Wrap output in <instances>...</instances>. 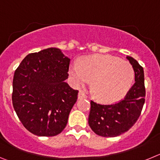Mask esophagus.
<instances>
[{"label":"esophagus","instance_id":"esophagus-1","mask_svg":"<svg viewBox=\"0 0 160 160\" xmlns=\"http://www.w3.org/2000/svg\"><path fill=\"white\" fill-rule=\"evenodd\" d=\"M78 99H82V98H87V95L82 92V91H79L78 94Z\"/></svg>","mask_w":160,"mask_h":160}]
</instances>
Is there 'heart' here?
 I'll return each instance as SVG.
<instances>
[{
    "label": "heart",
    "instance_id": "heart-1",
    "mask_svg": "<svg viewBox=\"0 0 160 160\" xmlns=\"http://www.w3.org/2000/svg\"><path fill=\"white\" fill-rule=\"evenodd\" d=\"M69 73L77 87H85L92 80L94 97L104 103H114L122 99L134 78V70L129 62L106 54L83 58L80 65L72 63Z\"/></svg>",
    "mask_w": 160,
    "mask_h": 160
}]
</instances>
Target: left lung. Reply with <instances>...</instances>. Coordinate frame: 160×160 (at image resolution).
<instances>
[{
    "label": "left lung",
    "instance_id": "8db88e82",
    "mask_svg": "<svg viewBox=\"0 0 160 160\" xmlns=\"http://www.w3.org/2000/svg\"><path fill=\"white\" fill-rule=\"evenodd\" d=\"M135 71V84L123 100L111 105L90 102L88 123L95 134L102 137H116L128 131L138 118L145 102L143 68L135 59L128 56Z\"/></svg>",
    "mask_w": 160,
    "mask_h": 160
}]
</instances>
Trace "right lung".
<instances>
[{
    "label": "right lung",
    "instance_id": "obj_1",
    "mask_svg": "<svg viewBox=\"0 0 160 160\" xmlns=\"http://www.w3.org/2000/svg\"><path fill=\"white\" fill-rule=\"evenodd\" d=\"M70 59L60 49L28 54L13 76L12 105L29 132L54 136L66 128L78 91L66 82Z\"/></svg>",
    "mask_w": 160,
    "mask_h": 160
}]
</instances>
